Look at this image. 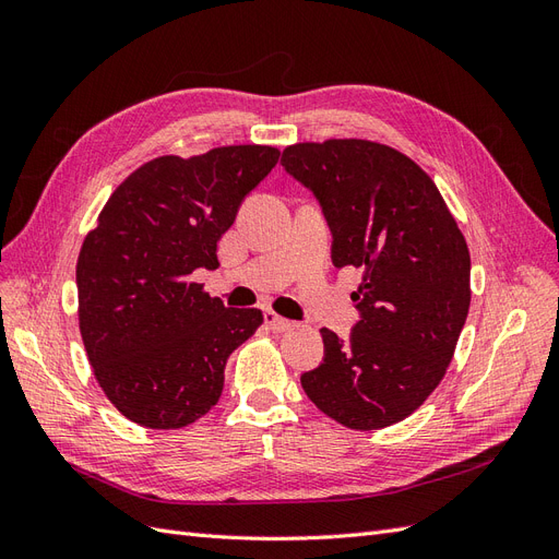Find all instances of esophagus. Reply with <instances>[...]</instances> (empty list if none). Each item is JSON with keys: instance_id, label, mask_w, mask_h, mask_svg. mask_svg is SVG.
<instances>
[{"instance_id": "34e87169", "label": "esophagus", "mask_w": 559, "mask_h": 559, "mask_svg": "<svg viewBox=\"0 0 559 559\" xmlns=\"http://www.w3.org/2000/svg\"><path fill=\"white\" fill-rule=\"evenodd\" d=\"M263 317H265V326H267V329H273V331H277V333H284V331H289V329H294V326H296V321H292V319H284V317L275 314V312H265Z\"/></svg>"}]
</instances>
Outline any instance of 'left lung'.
Returning <instances> with one entry per match:
<instances>
[{"mask_svg": "<svg viewBox=\"0 0 559 559\" xmlns=\"http://www.w3.org/2000/svg\"><path fill=\"white\" fill-rule=\"evenodd\" d=\"M284 170L314 193L333 265L361 267L349 341L321 329L324 361L300 376L317 408L373 431L413 415L443 380L471 306L464 235L431 177L368 140L300 142Z\"/></svg>", "mask_w": 559, "mask_h": 559, "instance_id": "8db88e82", "label": "left lung"}]
</instances>
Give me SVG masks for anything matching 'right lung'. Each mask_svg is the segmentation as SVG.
<instances>
[{
  "instance_id": "add662e5",
  "label": "right lung",
  "mask_w": 559,
  "mask_h": 559,
  "mask_svg": "<svg viewBox=\"0 0 559 559\" xmlns=\"http://www.w3.org/2000/svg\"><path fill=\"white\" fill-rule=\"evenodd\" d=\"M280 148L216 146L140 165L109 195L76 261L79 331L114 408L148 429H181L210 413L224 368L261 324L226 308L191 275L218 267L216 242Z\"/></svg>"
}]
</instances>
